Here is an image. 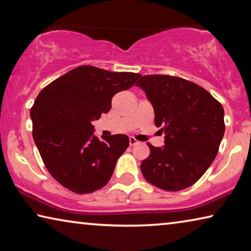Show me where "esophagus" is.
Returning a JSON list of instances; mask_svg holds the SVG:
<instances>
[{
  "label": "esophagus",
  "mask_w": 251,
  "mask_h": 251,
  "mask_svg": "<svg viewBox=\"0 0 251 251\" xmlns=\"http://www.w3.org/2000/svg\"><path fill=\"white\" fill-rule=\"evenodd\" d=\"M136 144H138V141L134 137H129V145L130 146H134Z\"/></svg>",
  "instance_id": "esophagus-1"
}]
</instances>
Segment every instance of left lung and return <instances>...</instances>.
<instances>
[{"instance_id":"left-lung-1","label":"left lung","mask_w":251,"mask_h":251,"mask_svg":"<svg viewBox=\"0 0 251 251\" xmlns=\"http://www.w3.org/2000/svg\"><path fill=\"white\" fill-rule=\"evenodd\" d=\"M154 107L155 125L165 133V146L148 144L151 152L141 164L145 179L167 192L195 184L217 156L225 133L223 105L209 92L171 75L139 76Z\"/></svg>"}]
</instances>
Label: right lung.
<instances>
[{"instance_id":"right-lung-1","label":"right lung","mask_w":251,"mask_h":251,"mask_svg":"<svg viewBox=\"0 0 251 251\" xmlns=\"http://www.w3.org/2000/svg\"><path fill=\"white\" fill-rule=\"evenodd\" d=\"M139 76L83 65L37 95L31 108L33 138L45 167L63 187L83 195L109 181L129 138L123 134L97 138L92 121L108 113L113 96L133 86Z\"/></svg>"}]
</instances>
